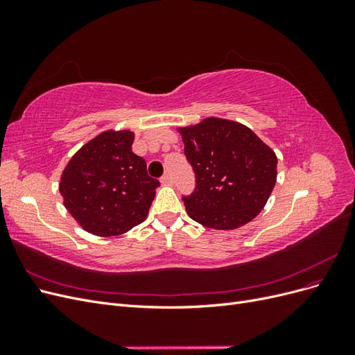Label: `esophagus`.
Returning a JSON list of instances; mask_svg holds the SVG:
<instances>
[{"label":"esophagus","instance_id":"1","mask_svg":"<svg viewBox=\"0 0 355 355\" xmlns=\"http://www.w3.org/2000/svg\"><path fill=\"white\" fill-rule=\"evenodd\" d=\"M159 182H161V184H163V185H167V187H170V185H173V179H171V176H170L168 173H166V175H163V176H161Z\"/></svg>","mask_w":355,"mask_h":355}]
</instances>
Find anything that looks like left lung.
<instances>
[{
    "label": "left lung",
    "mask_w": 355,
    "mask_h": 355,
    "mask_svg": "<svg viewBox=\"0 0 355 355\" xmlns=\"http://www.w3.org/2000/svg\"><path fill=\"white\" fill-rule=\"evenodd\" d=\"M196 191L184 197L191 219L213 230H237L253 220L277 182V155L249 127L209 116L179 127Z\"/></svg>",
    "instance_id": "left-lung-1"
}]
</instances>
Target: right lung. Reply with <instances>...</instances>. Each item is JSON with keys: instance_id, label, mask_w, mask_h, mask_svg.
Returning <instances> with one entry per match:
<instances>
[{"instance_id": "obj_1", "label": "right lung", "mask_w": 355, "mask_h": 355, "mask_svg": "<svg viewBox=\"0 0 355 355\" xmlns=\"http://www.w3.org/2000/svg\"><path fill=\"white\" fill-rule=\"evenodd\" d=\"M135 133L106 130L83 145L62 171L59 192L63 206L80 227L98 237H115L142 223L157 179L132 151Z\"/></svg>"}]
</instances>
